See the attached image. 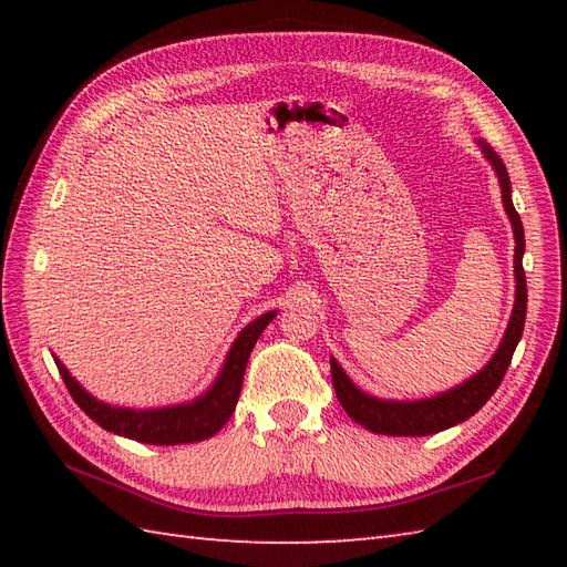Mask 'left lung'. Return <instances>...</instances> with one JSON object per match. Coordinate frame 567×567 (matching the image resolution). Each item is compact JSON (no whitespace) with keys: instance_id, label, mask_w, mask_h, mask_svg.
Masks as SVG:
<instances>
[{"instance_id":"obj_1","label":"left lung","mask_w":567,"mask_h":567,"mask_svg":"<svg viewBox=\"0 0 567 567\" xmlns=\"http://www.w3.org/2000/svg\"><path fill=\"white\" fill-rule=\"evenodd\" d=\"M480 148H483L485 158L492 163V167H495V173L499 177L504 212L509 216L512 228H514V240H516V248H514L516 302H514L509 327L504 331V339L495 351V355L489 358V363L480 370L477 375L465 380L463 384H457V388L449 392L426 396V400H416V402H392V400H378V396L365 394L363 390L355 388L351 378L343 372V368L336 363V358H331V382H333L336 396H339L346 414L372 433H384V436H429V433H439L443 429L461 424V421L473 416L477 409H483V404L489 400V396L497 392L504 372H507L512 363L516 343L522 341V331L526 321V275L522 265L524 226L512 202V183H509L507 167H504L499 155L492 151L487 143L480 141Z\"/></svg>"}]
</instances>
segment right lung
Listing matches in <instances>:
<instances>
[{
  "label": "right lung",
  "mask_w": 567,
  "mask_h": 567,
  "mask_svg": "<svg viewBox=\"0 0 567 567\" xmlns=\"http://www.w3.org/2000/svg\"><path fill=\"white\" fill-rule=\"evenodd\" d=\"M275 319V311L258 317L252 323L238 333L231 351H228L219 378L214 380L212 388L197 396L195 402L163 406V409H124L100 402L97 396L82 390V384L70 375L68 368L53 355L60 378L78 406L92 421L106 431L118 433L124 439H134L151 445H177V443H195L212 439L228 419H231L240 384H244V372L252 346L260 339L262 329Z\"/></svg>",
  "instance_id": "right-lung-1"
}]
</instances>
